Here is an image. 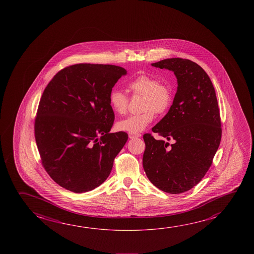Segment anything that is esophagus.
<instances>
[{
    "instance_id": "1",
    "label": "esophagus",
    "mask_w": 254,
    "mask_h": 254,
    "mask_svg": "<svg viewBox=\"0 0 254 254\" xmlns=\"http://www.w3.org/2000/svg\"><path fill=\"white\" fill-rule=\"evenodd\" d=\"M128 136L130 139H134V138L141 137V134L140 133H129Z\"/></svg>"
}]
</instances>
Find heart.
Returning a JSON list of instances; mask_svg holds the SVG:
<instances>
[{
  "label": "heart",
  "mask_w": 254,
  "mask_h": 254,
  "mask_svg": "<svg viewBox=\"0 0 254 254\" xmlns=\"http://www.w3.org/2000/svg\"><path fill=\"white\" fill-rule=\"evenodd\" d=\"M128 88L133 95L143 96L140 114H133L121 120L116 124L120 131L129 133L142 132L153 121L155 114L166 113L172 103L170 87L159 83L158 79L150 75H139L128 83ZM110 105L117 114H124L128 105V97L121 89H113L109 97Z\"/></svg>",
  "instance_id": "heart-1"
}]
</instances>
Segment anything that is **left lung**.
Instances as JSON below:
<instances>
[{
    "label": "left lung",
    "mask_w": 254,
    "mask_h": 254,
    "mask_svg": "<svg viewBox=\"0 0 254 254\" xmlns=\"http://www.w3.org/2000/svg\"><path fill=\"white\" fill-rule=\"evenodd\" d=\"M151 65L173 71L178 87L168 113L152 127L162 138L143 135L142 166L154 186L180 194L202 180L220 145L216 93L207 73L191 60L167 59ZM169 140L173 145H169Z\"/></svg>",
    "instance_id": "8db88e82"
}]
</instances>
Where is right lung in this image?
I'll return each instance as SVG.
<instances>
[{
	"label": "right lung",
	"instance_id": "obj_1",
	"mask_svg": "<svg viewBox=\"0 0 254 254\" xmlns=\"http://www.w3.org/2000/svg\"><path fill=\"white\" fill-rule=\"evenodd\" d=\"M127 70L78 64L55 75L42 94L34 133L42 166L61 187L90 191L108 178L128 139L110 133L114 113L109 97Z\"/></svg>",
	"mask_w": 254,
	"mask_h": 254
}]
</instances>
